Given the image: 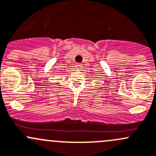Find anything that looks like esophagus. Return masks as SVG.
Masks as SVG:
<instances>
[{"instance_id":"obj_1","label":"esophagus","mask_w":156,"mask_h":156,"mask_svg":"<svg viewBox=\"0 0 156 156\" xmlns=\"http://www.w3.org/2000/svg\"><path fill=\"white\" fill-rule=\"evenodd\" d=\"M76 67L77 69H81V67H82V64H81V63H77Z\"/></svg>"}]
</instances>
